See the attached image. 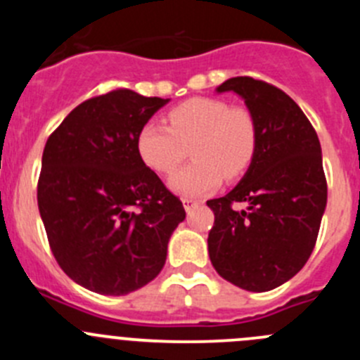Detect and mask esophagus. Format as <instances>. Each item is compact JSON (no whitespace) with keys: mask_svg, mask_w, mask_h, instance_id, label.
<instances>
[{"mask_svg":"<svg viewBox=\"0 0 360 360\" xmlns=\"http://www.w3.org/2000/svg\"><path fill=\"white\" fill-rule=\"evenodd\" d=\"M182 203H184V209H186L187 212H191L195 207H198L202 202H200V200H193V198H184Z\"/></svg>","mask_w":360,"mask_h":360,"instance_id":"obj_1","label":"esophagus"}]
</instances>
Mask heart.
Listing matches in <instances>:
<instances>
[{"mask_svg": "<svg viewBox=\"0 0 360 360\" xmlns=\"http://www.w3.org/2000/svg\"><path fill=\"white\" fill-rule=\"evenodd\" d=\"M169 128L148 120L136 133V153L149 169L169 174L186 157L191 164L169 178L180 196L196 198L216 191L225 180H236L252 164L257 128L247 108L229 106L221 98L195 97L167 113Z\"/></svg>", "mask_w": 360, "mask_h": 360, "instance_id": "obj_1", "label": "heart"}]
</instances>
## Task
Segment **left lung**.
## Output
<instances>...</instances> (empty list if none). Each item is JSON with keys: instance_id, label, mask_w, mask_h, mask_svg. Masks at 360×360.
<instances>
[{"instance_id": "left-lung-1", "label": "left lung", "mask_w": 360, "mask_h": 360, "mask_svg": "<svg viewBox=\"0 0 360 360\" xmlns=\"http://www.w3.org/2000/svg\"><path fill=\"white\" fill-rule=\"evenodd\" d=\"M245 101L257 128L252 164L231 193L209 200L214 225L209 257L219 276L249 292H266L308 262L326 209V178L316 129L285 91L252 77L216 88ZM243 202L245 210H238Z\"/></svg>"}]
</instances>
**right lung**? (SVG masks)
<instances>
[{
  "label": "right lung",
  "instance_id": "1",
  "mask_svg": "<svg viewBox=\"0 0 360 360\" xmlns=\"http://www.w3.org/2000/svg\"><path fill=\"white\" fill-rule=\"evenodd\" d=\"M169 98L131 90L84 101L49 136L37 205L65 274L91 292L126 295L160 274L186 219L182 202L136 153V133Z\"/></svg>",
  "mask_w": 360,
  "mask_h": 360
}]
</instances>
